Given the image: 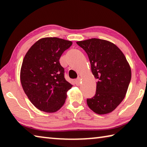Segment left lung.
Segmentation results:
<instances>
[{"label":"left lung","instance_id":"8db88e82","mask_svg":"<svg viewBox=\"0 0 147 147\" xmlns=\"http://www.w3.org/2000/svg\"><path fill=\"white\" fill-rule=\"evenodd\" d=\"M72 42L58 38H45L36 42L23 59L20 78L24 93L39 110L58 111L73 86L64 77L59 58Z\"/></svg>","mask_w":147,"mask_h":147}]
</instances>
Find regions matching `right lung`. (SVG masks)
<instances>
[{"label":"right lung","instance_id":"right-lung-1","mask_svg":"<svg viewBox=\"0 0 147 147\" xmlns=\"http://www.w3.org/2000/svg\"><path fill=\"white\" fill-rule=\"evenodd\" d=\"M77 44L88 54L97 81L95 94L87 99V104L99 115L110 113L125 97L131 80L130 65L121 50L109 41L93 38Z\"/></svg>","mask_w":147,"mask_h":147}]
</instances>
